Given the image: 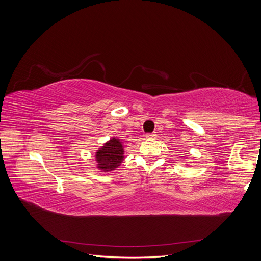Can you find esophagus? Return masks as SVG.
Returning <instances> with one entry per match:
<instances>
[{
    "mask_svg": "<svg viewBox=\"0 0 261 261\" xmlns=\"http://www.w3.org/2000/svg\"><path fill=\"white\" fill-rule=\"evenodd\" d=\"M156 137V135L154 133H149V134H146V138L148 139H154Z\"/></svg>",
    "mask_w": 261,
    "mask_h": 261,
    "instance_id": "1",
    "label": "esophagus"
}]
</instances>
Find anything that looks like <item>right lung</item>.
Returning a JSON list of instances; mask_svg holds the SVG:
<instances>
[{
    "mask_svg": "<svg viewBox=\"0 0 261 261\" xmlns=\"http://www.w3.org/2000/svg\"><path fill=\"white\" fill-rule=\"evenodd\" d=\"M123 153L121 140L112 138L96 153L98 168L105 172L115 170L124 159Z\"/></svg>",
    "mask_w": 261,
    "mask_h": 261,
    "instance_id": "obj_1",
    "label": "right lung"
}]
</instances>
